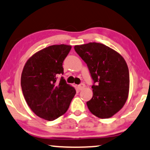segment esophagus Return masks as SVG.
<instances>
[{"label": "esophagus", "instance_id": "34e87169", "mask_svg": "<svg viewBox=\"0 0 150 150\" xmlns=\"http://www.w3.org/2000/svg\"><path fill=\"white\" fill-rule=\"evenodd\" d=\"M84 87H85V84H84V83H81L79 85H78V88H79V90H80V91H81V90L84 88Z\"/></svg>", "mask_w": 150, "mask_h": 150}]
</instances>
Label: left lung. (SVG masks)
<instances>
[{"instance_id": "left-lung-1", "label": "left lung", "mask_w": 150, "mask_h": 150, "mask_svg": "<svg viewBox=\"0 0 150 150\" xmlns=\"http://www.w3.org/2000/svg\"><path fill=\"white\" fill-rule=\"evenodd\" d=\"M88 68L93 95L86 104L96 117L108 119L122 108L128 97L129 75L123 57L107 46L90 42L74 47Z\"/></svg>"}]
</instances>
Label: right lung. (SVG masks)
I'll return each instance as SVG.
<instances>
[{
	"mask_svg": "<svg viewBox=\"0 0 150 150\" xmlns=\"http://www.w3.org/2000/svg\"><path fill=\"white\" fill-rule=\"evenodd\" d=\"M71 49L66 45L49 46L28 59L21 75L26 102L37 116L53 121L64 115L76 91L63 77V62Z\"/></svg>",
	"mask_w": 150,
	"mask_h": 150,
	"instance_id": "add662e5",
	"label": "right lung"
}]
</instances>
